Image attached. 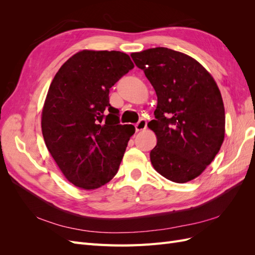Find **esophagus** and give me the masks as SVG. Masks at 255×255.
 <instances>
[{
  "label": "esophagus",
  "instance_id": "obj_1",
  "mask_svg": "<svg viewBox=\"0 0 255 255\" xmlns=\"http://www.w3.org/2000/svg\"><path fill=\"white\" fill-rule=\"evenodd\" d=\"M135 128L137 132H139V130H143L146 128V121L144 119H140L138 121L136 125H135Z\"/></svg>",
  "mask_w": 255,
  "mask_h": 255
}]
</instances>
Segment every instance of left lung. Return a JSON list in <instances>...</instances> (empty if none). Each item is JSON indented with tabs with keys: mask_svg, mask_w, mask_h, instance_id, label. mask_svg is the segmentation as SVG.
<instances>
[{
	"mask_svg": "<svg viewBox=\"0 0 255 255\" xmlns=\"http://www.w3.org/2000/svg\"><path fill=\"white\" fill-rule=\"evenodd\" d=\"M130 57L157 96L155 119L148 123L157 138L150 152L154 169L175 183L196 179L225 139V106L217 84L196 59L171 49H148Z\"/></svg>",
	"mask_w": 255,
	"mask_h": 255,
	"instance_id": "obj_1",
	"label": "left lung"
}]
</instances>
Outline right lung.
Listing matches in <instances>:
<instances>
[{
    "mask_svg": "<svg viewBox=\"0 0 255 255\" xmlns=\"http://www.w3.org/2000/svg\"><path fill=\"white\" fill-rule=\"evenodd\" d=\"M134 68L126 53L84 50L60 67L45 98L44 142L66 179L96 189L117 173L132 125H120L110 104V89Z\"/></svg>",
    "mask_w": 255,
    "mask_h": 255,
    "instance_id": "add662e5",
    "label": "right lung"
}]
</instances>
